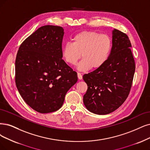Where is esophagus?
I'll return each mask as SVG.
<instances>
[{"mask_svg":"<svg viewBox=\"0 0 150 150\" xmlns=\"http://www.w3.org/2000/svg\"><path fill=\"white\" fill-rule=\"evenodd\" d=\"M77 76H78V79L79 80H81L82 79V75L80 73H77Z\"/></svg>","mask_w":150,"mask_h":150,"instance_id":"1","label":"esophagus"}]
</instances>
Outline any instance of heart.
Returning <instances> with one entry per match:
<instances>
[{"label": "heart", "mask_w": 150, "mask_h": 150, "mask_svg": "<svg viewBox=\"0 0 150 150\" xmlns=\"http://www.w3.org/2000/svg\"><path fill=\"white\" fill-rule=\"evenodd\" d=\"M112 49V41L105 34L95 31H82L72 38L62 49V57L70 65H75L82 57L79 69L96 70L106 64Z\"/></svg>", "instance_id": "1"}]
</instances>
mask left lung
Instances as JSON below:
<instances>
[{
  "instance_id": "obj_1",
  "label": "left lung",
  "mask_w": 150,
  "mask_h": 150,
  "mask_svg": "<svg viewBox=\"0 0 150 150\" xmlns=\"http://www.w3.org/2000/svg\"><path fill=\"white\" fill-rule=\"evenodd\" d=\"M131 47L128 36L114 29L112 49L106 64L83 76L88 85L83 103L90 112L99 115L109 114L128 97L135 70Z\"/></svg>"
}]
</instances>
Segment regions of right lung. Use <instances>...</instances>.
I'll return each mask as SVG.
<instances>
[{
  "instance_id": "obj_1",
  "label": "right lung",
  "mask_w": 150,
  "mask_h": 150,
  "mask_svg": "<svg viewBox=\"0 0 150 150\" xmlns=\"http://www.w3.org/2000/svg\"><path fill=\"white\" fill-rule=\"evenodd\" d=\"M62 27H40L21 44L15 60V83L26 103L42 114L56 111L78 80L62 57Z\"/></svg>"
}]
</instances>
